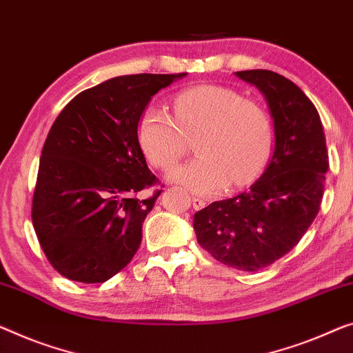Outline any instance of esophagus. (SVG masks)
I'll list each match as a JSON object with an SVG mask.
<instances>
[{
	"instance_id": "1",
	"label": "esophagus",
	"mask_w": 353,
	"mask_h": 353,
	"mask_svg": "<svg viewBox=\"0 0 353 353\" xmlns=\"http://www.w3.org/2000/svg\"><path fill=\"white\" fill-rule=\"evenodd\" d=\"M192 203H193V208H194V209H203V208L208 204L206 199L198 198V196H193V198H192Z\"/></svg>"
}]
</instances>
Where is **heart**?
<instances>
[{
  "instance_id": "heart-1",
  "label": "heart",
  "mask_w": 353,
  "mask_h": 353,
  "mask_svg": "<svg viewBox=\"0 0 353 353\" xmlns=\"http://www.w3.org/2000/svg\"><path fill=\"white\" fill-rule=\"evenodd\" d=\"M138 143L150 165L168 170L194 139L196 159L176 166L166 179L196 194L250 183L271 152V123L259 103L220 85H198L179 93L174 119L160 106L141 114Z\"/></svg>"
}]
</instances>
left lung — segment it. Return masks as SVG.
<instances>
[{"instance_id":"left-lung-1","label":"left lung","mask_w":353,"mask_h":353,"mask_svg":"<svg viewBox=\"0 0 353 353\" xmlns=\"http://www.w3.org/2000/svg\"><path fill=\"white\" fill-rule=\"evenodd\" d=\"M234 76L265 97L274 150L250 190L198 210L193 228L199 245L217 261L259 271L288 254L311 227L323 198L328 152L322 120L301 88L268 70Z\"/></svg>"}]
</instances>
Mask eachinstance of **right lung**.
Listing matches in <instances>:
<instances>
[{
	"instance_id": "right-lung-1",
	"label": "right lung",
	"mask_w": 353,
	"mask_h": 353,
	"mask_svg": "<svg viewBox=\"0 0 353 353\" xmlns=\"http://www.w3.org/2000/svg\"><path fill=\"white\" fill-rule=\"evenodd\" d=\"M109 79L72 98L47 134L33 196V227L50 265L76 282L98 283L133 259L159 194L138 143V122L154 94L185 77Z\"/></svg>"
}]
</instances>
